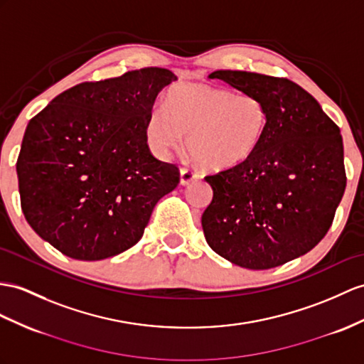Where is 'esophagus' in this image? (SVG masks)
<instances>
[{
  "instance_id": "obj_1",
  "label": "esophagus",
  "mask_w": 364,
  "mask_h": 364,
  "mask_svg": "<svg viewBox=\"0 0 364 364\" xmlns=\"http://www.w3.org/2000/svg\"><path fill=\"white\" fill-rule=\"evenodd\" d=\"M198 179H199V174L196 171L190 170V168H182L181 170V183L182 185H188Z\"/></svg>"
}]
</instances>
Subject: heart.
Wrapping results in <instances>:
<instances>
[{"label": "heart", "instance_id": "1", "mask_svg": "<svg viewBox=\"0 0 364 364\" xmlns=\"http://www.w3.org/2000/svg\"><path fill=\"white\" fill-rule=\"evenodd\" d=\"M269 128L270 112L259 95L182 83L168 92L165 109H149L145 137L156 156L166 157L188 134L187 148L200 165L228 170L258 151Z\"/></svg>", "mask_w": 364, "mask_h": 364}]
</instances>
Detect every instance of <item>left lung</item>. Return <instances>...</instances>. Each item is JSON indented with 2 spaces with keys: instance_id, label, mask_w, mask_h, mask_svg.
Instances as JSON below:
<instances>
[{
  "instance_id": "8db88e82",
  "label": "left lung",
  "mask_w": 364,
  "mask_h": 364,
  "mask_svg": "<svg viewBox=\"0 0 364 364\" xmlns=\"http://www.w3.org/2000/svg\"><path fill=\"white\" fill-rule=\"evenodd\" d=\"M208 77L259 95L270 128L249 161L205 177L213 200L202 215L203 235L239 267H278L312 250L332 225L346 188L340 128L287 78L245 70Z\"/></svg>"
}]
</instances>
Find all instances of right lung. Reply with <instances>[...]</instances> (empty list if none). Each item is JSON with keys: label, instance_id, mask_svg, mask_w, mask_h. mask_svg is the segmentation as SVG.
Wrapping results in <instances>:
<instances>
[{"label": "right lung", "instance_id": "obj_1", "mask_svg": "<svg viewBox=\"0 0 364 364\" xmlns=\"http://www.w3.org/2000/svg\"><path fill=\"white\" fill-rule=\"evenodd\" d=\"M177 77L144 68L85 82L31 119L16 174L21 210L44 241L69 258L99 261L136 245L179 168L151 154L145 122Z\"/></svg>", "mask_w": 364, "mask_h": 364}]
</instances>
